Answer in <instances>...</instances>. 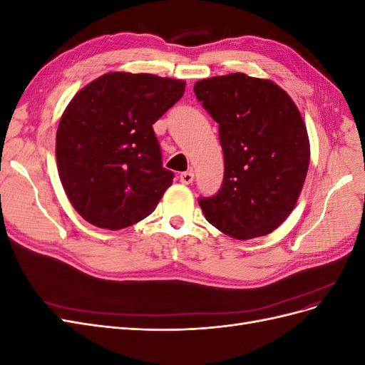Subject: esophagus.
Masks as SVG:
<instances>
[{
	"label": "esophagus",
	"instance_id": "esophagus-1",
	"mask_svg": "<svg viewBox=\"0 0 365 365\" xmlns=\"http://www.w3.org/2000/svg\"><path fill=\"white\" fill-rule=\"evenodd\" d=\"M180 180L182 184H192L193 180H195V173L190 170V172H182L180 175Z\"/></svg>",
	"mask_w": 365,
	"mask_h": 365
}]
</instances>
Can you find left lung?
<instances>
[{"mask_svg":"<svg viewBox=\"0 0 365 365\" xmlns=\"http://www.w3.org/2000/svg\"><path fill=\"white\" fill-rule=\"evenodd\" d=\"M193 91L219 125L224 184L200 200L205 219L247 240L267 236L291 215L311 160L307 129L282 86L245 73L197 81Z\"/></svg>","mask_w":365,"mask_h":365,"instance_id":"obj_1","label":"left lung"}]
</instances>
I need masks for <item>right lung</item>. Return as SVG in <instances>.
<instances>
[{
	"instance_id": "right-lung-1",
	"label": "right lung",
	"mask_w": 365,
	"mask_h": 365,
	"mask_svg": "<svg viewBox=\"0 0 365 365\" xmlns=\"http://www.w3.org/2000/svg\"><path fill=\"white\" fill-rule=\"evenodd\" d=\"M185 82L113 71L65 108L56 163L65 193L86 222L121 230L148 217L173 182L152 125L180 101Z\"/></svg>"
}]
</instances>
